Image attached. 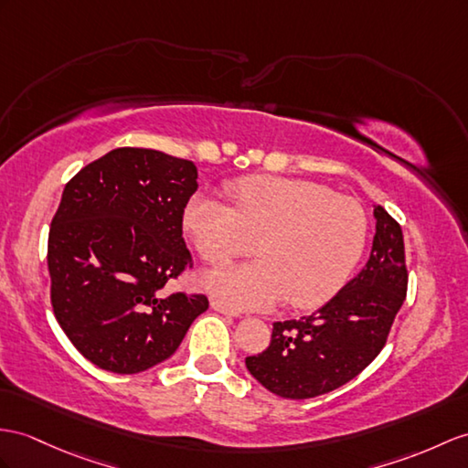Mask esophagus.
I'll return each instance as SVG.
<instances>
[{
    "instance_id": "obj_1",
    "label": "esophagus",
    "mask_w": 468,
    "mask_h": 468,
    "mask_svg": "<svg viewBox=\"0 0 468 468\" xmlns=\"http://www.w3.org/2000/svg\"><path fill=\"white\" fill-rule=\"evenodd\" d=\"M210 307H212L214 312L224 314V315H230V317H240V315H242L240 312L232 310V307H228V305H226V303H222L220 300H212V302H210Z\"/></svg>"
}]
</instances>
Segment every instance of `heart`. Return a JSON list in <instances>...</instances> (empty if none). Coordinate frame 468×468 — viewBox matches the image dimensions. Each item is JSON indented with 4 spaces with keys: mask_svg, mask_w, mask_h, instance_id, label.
Returning a JSON list of instances; mask_svg holds the SVG:
<instances>
[{
    "mask_svg": "<svg viewBox=\"0 0 468 468\" xmlns=\"http://www.w3.org/2000/svg\"><path fill=\"white\" fill-rule=\"evenodd\" d=\"M228 204L192 197L182 216L208 264L248 254L260 260L204 273L202 286L240 310H266L286 298L295 310L332 300L346 286L367 240L359 204L310 180L248 176L228 188Z\"/></svg>",
    "mask_w": 468,
    "mask_h": 468,
    "instance_id": "heart-1",
    "label": "heart"
}]
</instances>
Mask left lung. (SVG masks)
Wrapping results in <instances>:
<instances>
[{"instance_id":"8db88e82","label":"left lung","mask_w":468,"mask_h":468,"mask_svg":"<svg viewBox=\"0 0 468 468\" xmlns=\"http://www.w3.org/2000/svg\"><path fill=\"white\" fill-rule=\"evenodd\" d=\"M375 236L366 268L312 315L276 322L252 378L283 399H312L346 385L379 356L407 293L403 232L373 207Z\"/></svg>"}]
</instances>
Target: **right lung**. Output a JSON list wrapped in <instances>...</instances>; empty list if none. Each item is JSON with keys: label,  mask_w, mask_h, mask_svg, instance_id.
I'll use <instances>...</instances> for the list:
<instances>
[{"label": "right lung", "mask_w": 468, "mask_h": 468, "mask_svg": "<svg viewBox=\"0 0 468 468\" xmlns=\"http://www.w3.org/2000/svg\"><path fill=\"white\" fill-rule=\"evenodd\" d=\"M195 163L122 146L67 182L48 244L53 314L97 367L131 375L168 359L207 295L161 290L192 256L182 214L198 188Z\"/></svg>", "instance_id": "obj_1"}]
</instances>
